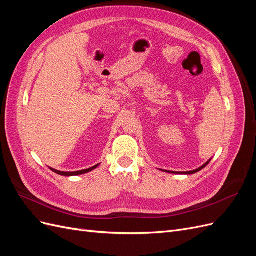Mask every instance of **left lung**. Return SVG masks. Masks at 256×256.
I'll return each mask as SVG.
<instances>
[{
    "instance_id": "obj_1",
    "label": "left lung",
    "mask_w": 256,
    "mask_h": 256,
    "mask_svg": "<svg viewBox=\"0 0 256 256\" xmlns=\"http://www.w3.org/2000/svg\"><path fill=\"white\" fill-rule=\"evenodd\" d=\"M209 162H210V159H209L206 164H204L200 168H196V170H193V171H189V172H173V171H164V172H168V173H173V174H184V175H190V174H194V173H196V172H198V171H200V170L202 168H204Z\"/></svg>"
}]
</instances>
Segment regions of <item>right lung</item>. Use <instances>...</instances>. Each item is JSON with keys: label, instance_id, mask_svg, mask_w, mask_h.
<instances>
[{"label": "right lung", "instance_id": "right-lung-1", "mask_svg": "<svg viewBox=\"0 0 256 256\" xmlns=\"http://www.w3.org/2000/svg\"><path fill=\"white\" fill-rule=\"evenodd\" d=\"M99 164H96L94 166H92L90 168H86V170H81V171H76V172H62V171H58V170L56 168H50L51 171H53L54 173H56L58 175H62V176H76V175H81V174H85V173H88L90 171H92V170H95Z\"/></svg>", "mask_w": 256, "mask_h": 256}]
</instances>
